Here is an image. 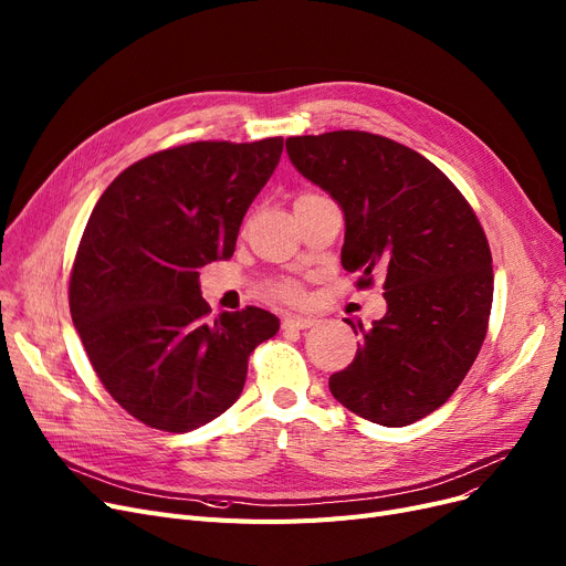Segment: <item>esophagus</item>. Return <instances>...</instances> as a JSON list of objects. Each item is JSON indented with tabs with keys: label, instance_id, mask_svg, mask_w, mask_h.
I'll return each mask as SVG.
<instances>
[{
	"label": "esophagus",
	"instance_id": "34e87169",
	"mask_svg": "<svg viewBox=\"0 0 566 566\" xmlns=\"http://www.w3.org/2000/svg\"><path fill=\"white\" fill-rule=\"evenodd\" d=\"M316 324L314 316H307V314H286L282 318V326L284 328H298V331H305V328H312Z\"/></svg>",
	"mask_w": 566,
	"mask_h": 566
}]
</instances>
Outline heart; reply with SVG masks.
Returning <instances> with one entry per match:
<instances>
[{
  "label": "heart",
  "mask_w": 566,
  "mask_h": 566,
  "mask_svg": "<svg viewBox=\"0 0 566 566\" xmlns=\"http://www.w3.org/2000/svg\"><path fill=\"white\" fill-rule=\"evenodd\" d=\"M270 291H273L277 298L289 301V303L303 298V286L296 280H280V282L273 284V289H270Z\"/></svg>",
  "instance_id": "1"
}]
</instances>
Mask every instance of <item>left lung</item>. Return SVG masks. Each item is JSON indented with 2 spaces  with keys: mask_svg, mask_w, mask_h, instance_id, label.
I'll return each mask as SVG.
<instances>
[{
  "mask_svg": "<svg viewBox=\"0 0 566 566\" xmlns=\"http://www.w3.org/2000/svg\"><path fill=\"white\" fill-rule=\"evenodd\" d=\"M291 164L344 212L342 268L386 314L328 379L349 411L402 428L444 405L474 365L493 307V254L474 208L411 147L367 132L286 138Z\"/></svg>",
  "mask_w": 566,
  "mask_h": 566,
  "instance_id": "8db88e82",
  "label": "left lung"
}]
</instances>
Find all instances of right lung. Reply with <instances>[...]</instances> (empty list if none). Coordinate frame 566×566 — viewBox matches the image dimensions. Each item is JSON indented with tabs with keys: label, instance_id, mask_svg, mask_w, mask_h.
I'll use <instances>...</instances> for the list:
<instances>
[{
	"label": "right lung",
	"instance_id": "obj_1",
	"mask_svg": "<svg viewBox=\"0 0 566 566\" xmlns=\"http://www.w3.org/2000/svg\"><path fill=\"white\" fill-rule=\"evenodd\" d=\"M282 147V136L168 147L122 170L87 219L71 318L111 398L147 428L189 432L224 413L250 354L280 328L254 305L210 318L199 268L233 256Z\"/></svg>",
	"mask_w": 566,
	"mask_h": 566
}]
</instances>
